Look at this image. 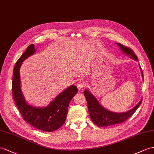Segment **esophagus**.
<instances>
[{
  "instance_id": "obj_1",
  "label": "esophagus",
  "mask_w": 154,
  "mask_h": 154,
  "mask_svg": "<svg viewBox=\"0 0 154 154\" xmlns=\"http://www.w3.org/2000/svg\"><path fill=\"white\" fill-rule=\"evenodd\" d=\"M85 82L84 81H79L78 82V84L76 85L77 88L78 89H82L83 88H84L85 87Z\"/></svg>"
}]
</instances>
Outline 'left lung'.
<instances>
[{"instance_id": "obj_1", "label": "left lung", "mask_w": 154, "mask_h": 154, "mask_svg": "<svg viewBox=\"0 0 154 154\" xmlns=\"http://www.w3.org/2000/svg\"><path fill=\"white\" fill-rule=\"evenodd\" d=\"M118 46L120 47L122 51L127 55H130L133 59L138 60L137 55L134 54V52L131 50V48L126 47L123 45L117 43ZM141 72L143 76V72L141 69ZM84 96L87 100L88 111L91 120L93 122L95 125L99 127H106L112 125L121 123L126 121L132 116L137 108L139 107L142 103V100H141L136 106H134L132 110L125 113H115L106 110L103 106L100 105L98 101L90 93L88 90L84 91Z\"/></svg>"}]
</instances>
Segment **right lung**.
<instances>
[{"instance_id":"1","label":"right lung","mask_w":154,"mask_h":154,"mask_svg":"<svg viewBox=\"0 0 154 154\" xmlns=\"http://www.w3.org/2000/svg\"><path fill=\"white\" fill-rule=\"evenodd\" d=\"M35 51L34 45H29L17 61L13 71L12 95L25 121L39 130L51 132L59 129L65 123L69 103L77 93L78 89L75 85L70 86L56 97L50 105L45 108H36L28 105L21 91L20 68L24 60Z\"/></svg>"}]
</instances>
